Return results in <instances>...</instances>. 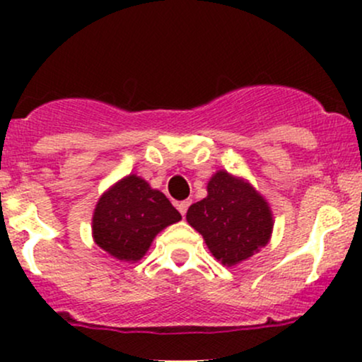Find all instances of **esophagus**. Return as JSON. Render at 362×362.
<instances>
[{"label": "esophagus", "instance_id": "1", "mask_svg": "<svg viewBox=\"0 0 362 362\" xmlns=\"http://www.w3.org/2000/svg\"><path fill=\"white\" fill-rule=\"evenodd\" d=\"M189 206H190V201H182V202H178L177 207H178V211H180L182 216H185L187 209H189Z\"/></svg>", "mask_w": 362, "mask_h": 362}]
</instances>
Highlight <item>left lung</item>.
<instances>
[{"mask_svg":"<svg viewBox=\"0 0 362 362\" xmlns=\"http://www.w3.org/2000/svg\"><path fill=\"white\" fill-rule=\"evenodd\" d=\"M187 221L204 236L213 255L235 265L271 238L272 214L267 202L250 185L226 172L207 184V197L187 211Z\"/></svg>","mask_w":362,"mask_h":362,"instance_id":"obj_1","label":"left lung"}]
</instances>
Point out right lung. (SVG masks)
<instances>
[{
  "label": "right lung",
  "instance_id": "right-lung-1",
  "mask_svg": "<svg viewBox=\"0 0 362 362\" xmlns=\"http://www.w3.org/2000/svg\"><path fill=\"white\" fill-rule=\"evenodd\" d=\"M182 216L160 190L143 178L129 175L98 201L93 214V238L119 260H139L153 238Z\"/></svg>",
  "mask_w": 362,
  "mask_h": 362
}]
</instances>
